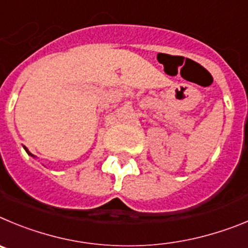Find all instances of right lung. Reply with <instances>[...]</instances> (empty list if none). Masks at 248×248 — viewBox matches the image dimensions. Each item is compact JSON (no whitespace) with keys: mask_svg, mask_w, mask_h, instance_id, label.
Masks as SVG:
<instances>
[{"mask_svg":"<svg viewBox=\"0 0 248 248\" xmlns=\"http://www.w3.org/2000/svg\"><path fill=\"white\" fill-rule=\"evenodd\" d=\"M23 148H24V149H26V152H27V153H28V155H31V157L35 158V155H32V153H31V152H30V151H28V148H27V147H23Z\"/></svg>","mask_w":248,"mask_h":248,"instance_id":"obj_1","label":"right lung"}]
</instances>
